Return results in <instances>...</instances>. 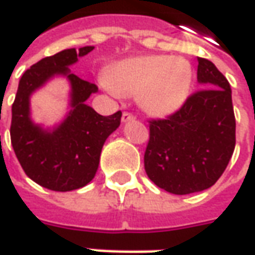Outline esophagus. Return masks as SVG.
Here are the masks:
<instances>
[{"instance_id": "1", "label": "esophagus", "mask_w": 255, "mask_h": 255, "mask_svg": "<svg viewBox=\"0 0 255 255\" xmlns=\"http://www.w3.org/2000/svg\"><path fill=\"white\" fill-rule=\"evenodd\" d=\"M123 123H128V121H132V120H135V116L132 114V113H129V111H124L123 113Z\"/></svg>"}]
</instances>
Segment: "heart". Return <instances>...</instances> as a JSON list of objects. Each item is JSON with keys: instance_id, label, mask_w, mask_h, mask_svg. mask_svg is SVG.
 <instances>
[{"instance_id": "b5f03b06", "label": "heart", "mask_w": 255, "mask_h": 255, "mask_svg": "<svg viewBox=\"0 0 255 255\" xmlns=\"http://www.w3.org/2000/svg\"><path fill=\"white\" fill-rule=\"evenodd\" d=\"M113 92L138 96L146 113L163 117L179 110L188 99L193 72L178 56H135L113 65L104 76Z\"/></svg>"}]
</instances>
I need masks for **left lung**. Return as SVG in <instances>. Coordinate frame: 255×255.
Segmentation results:
<instances>
[{"label": "left lung", "mask_w": 255, "mask_h": 255, "mask_svg": "<svg viewBox=\"0 0 255 255\" xmlns=\"http://www.w3.org/2000/svg\"><path fill=\"white\" fill-rule=\"evenodd\" d=\"M198 80L179 110L149 120L144 166L156 186L189 195L213 186L236 146V119L227 79L207 59L198 57Z\"/></svg>", "instance_id": "obj_1"}]
</instances>
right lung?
<instances>
[{
	"instance_id": "obj_1",
	"label": "right lung",
	"mask_w": 255,
	"mask_h": 255,
	"mask_svg": "<svg viewBox=\"0 0 255 255\" xmlns=\"http://www.w3.org/2000/svg\"><path fill=\"white\" fill-rule=\"evenodd\" d=\"M94 46L65 49L43 57L21 77L12 104L11 144L23 172L43 188L69 192L83 188L94 178L101 148L121 121V111L100 116L86 104L99 87L70 73L69 66ZM55 74H65L72 84V108L68 119L52 133L33 126L29 119V96Z\"/></svg>"
}]
</instances>
